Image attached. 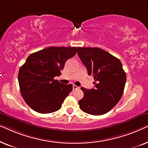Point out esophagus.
I'll return each instance as SVG.
<instances>
[{
    "instance_id": "1",
    "label": "esophagus",
    "mask_w": 148,
    "mask_h": 148,
    "mask_svg": "<svg viewBox=\"0 0 148 148\" xmlns=\"http://www.w3.org/2000/svg\"><path fill=\"white\" fill-rule=\"evenodd\" d=\"M78 88H79V87L75 86V85H73V90H77V89H78Z\"/></svg>"
}]
</instances>
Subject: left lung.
Masks as SVG:
<instances>
[{"instance_id": "left-lung-1", "label": "left lung", "mask_w": 148, "mask_h": 148, "mask_svg": "<svg viewBox=\"0 0 148 148\" xmlns=\"http://www.w3.org/2000/svg\"><path fill=\"white\" fill-rule=\"evenodd\" d=\"M77 54L94 78V88L82 87L84 96L79 108L92 115L106 114L120 100L126 83V73L120 60L99 48L77 47Z\"/></svg>"}]
</instances>
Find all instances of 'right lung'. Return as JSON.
<instances>
[{"label":"right lung","instance_id":"1","mask_svg":"<svg viewBox=\"0 0 148 148\" xmlns=\"http://www.w3.org/2000/svg\"><path fill=\"white\" fill-rule=\"evenodd\" d=\"M77 47L44 48L28 56L18 73L20 92L30 108L42 114L54 112L73 90L54 77L59 76L66 60L75 55Z\"/></svg>","mask_w":148,"mask_h":148}]
</instances>
